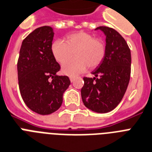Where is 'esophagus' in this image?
<instances>
[{
    "label": "esophagus",
    "instance_id": "1",
    "mask_svg": "<svg viewBox=\"0 0 152 152\" xmlns=\"http://www.w3.org/2000/svg\"><path fill=\"white\" fill-rule=\"evenodd\" d=\"M69 80L71 82H73L74 80V76H69Z\"/></svg>",
    "mask_w": 152,
    "mask_h": 152
}]
</instances>
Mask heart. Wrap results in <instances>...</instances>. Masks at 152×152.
Masks as SVG:
<instances>
[{"instance_id":"1","label":"heart","mask_w":152,"mask_h":152,"mask_svg":"<svg viewBox=\"0 0 152 152\" xmlns=\"http://www.w3.org/2000/svg\"><path fill=\"white\" fill-rule=\"evenodd\" d=\"M75 51L76 58L66 62ZM51 52L57 61L63 63L61 72L68 76H75L84 72L86 69H93L102 63L105 56L104 41L94 38L87 32L79 31L68 35L65 42L55 40L51 45Z\"/></svg>"}]
</instances>
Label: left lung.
Returning a JSON list of instances; mask_svg holds the SVG:
<instances>
[{"instance_id": "left-lung-1", "label": "left lung", "mask_w": 152, "mask_h": 152, "mask_svg": "<svg viewBox=\"0 0 152 152\" xmlns=\"http://www.w3.org/2000/svg\"><path fill=\"white\" fill-rule=\"evenodd\" d=\"M105 35L106 52L103 61L84 77L81 97L87 108L97 113H107L120 103L127 89L131 71V53L124 38L114 29L99 26Z\"/></svg>"}]
</instances>
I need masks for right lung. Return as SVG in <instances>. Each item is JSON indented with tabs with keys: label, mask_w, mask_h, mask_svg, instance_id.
<instances>
[{
	"label": "right lung",
	"mask_w": 152,
	"mask_h": 152,
	"mask_svg": "<svg viewBox=\"0 0 152 152\" xmlns=\"http://www.w3.org/2000/svg\"><path fill=\"white\" fill-rule=\"evenodd\" d=\"M54 34L48 26L29 33L22 43L17 64L21 96L29 109L40 115L58 110L70 85L68 76L56 74L60 65L51 52Z\"/></svg>",
	"instance_id": "1"
}]
</instances>
